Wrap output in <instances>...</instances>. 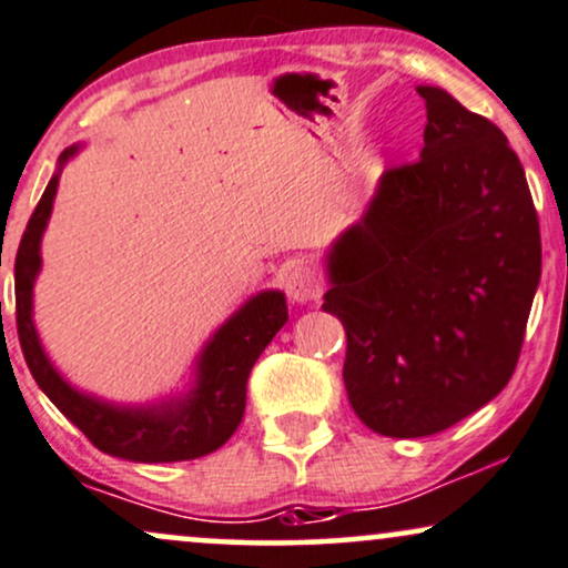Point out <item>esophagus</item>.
<instances>
[{
    "label": "esophagus",
    "mask_w": 568,
    "mask_h": 568,
    "mask_svg": "<svg viewBox=\"0 0 568 568\" xmlns=\"http://www.w3.org/2000/svg\"><path fill=\"white\" fill-rule=\"evenodd\" d=\"M285 291H288V298L296 304H306V302H317L323 296V280H320L317 272L312 266L298 264L293 266L285 277Z\"/></svg>",
    "instance_id": "esophagus-1"
}]
</instances>
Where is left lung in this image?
<instances>
[{
	"label": "left lung",
	"mask_w": 568,
	"mask_h": 568,
	"mask_svg": "<svg viewBox=\"0 0 568 568\" xmlns=\"http://www.w3.org/2000/svg\"><path fill=\"white\" fill-rule=\"evenodd\" d=\"M420 161L388 169L327 254L323 310L346 331L344 384L375 434L432 436L508 386L542 272L539 222L505 134L439 87Z\"/></svg>",
	"instance_id": "8db88e82"
}]
</instances>
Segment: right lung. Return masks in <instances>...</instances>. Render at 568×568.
I'll return each mask as SVG.
<instances>
[{
	"label": "right lung",
	"instance_id": "add662e5",
	"mask_svg": "<svg viewBox=\"0 0 568 568\" xmlns=\"http://www.w3.org/2000/svg\"><path fill=\"white\" fill-rule=\"evenodd\" d=\"M77 145L60 155L63 163L77 155ZM58 174L47 184L20 237L16 256V320L26 365L39 388L94 447L134 463H176L203 457L222 447L235 434L245 413V384L258 354L288 320V306L280 291H264L214 333L197 357L195 386L182 399L145 407H124L81 394L52 367L33 327V283L42 270V235L58 193Z\"/></svg>",
	"mask_w": 568,
	"mask_h": 568
}]
</instances>
